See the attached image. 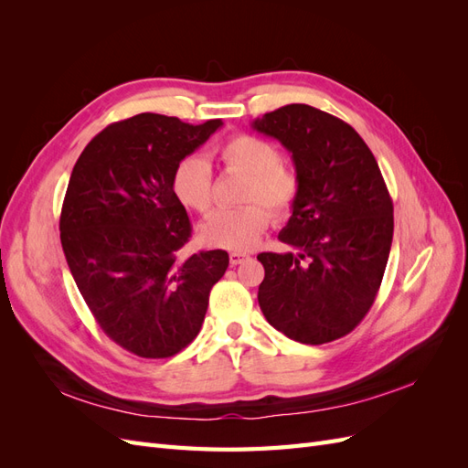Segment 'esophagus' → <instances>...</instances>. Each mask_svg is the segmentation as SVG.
Listing matches in <instances>:
<instances>
[{"instance_id":"1","label":"esophagus","mask_w":468,"mask_h":468,"mask_svg":"<svg viewBox=\"0 0 468 468\" xmlns=\"http://www.w3.org/2000/svg\"><path fill=\"white\" fill-rule=\"evenodd\" d=\"M248 258H250L248 253H242V251H232V253H230V263H232V265H239L242 261H246Z\"/></svg>"}]
</instances>
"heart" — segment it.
Returning a JSON list of instances; mask_svg holds the SVG:
<instances>
[{
	"mask_svg": "<svg viewBox=\"0 0 468 468\" xmlns=\"http://www.w3.org/2000/svg\"><path fill=\"white\" fill-rule=\"evenodd\" d=\"M217 158L229 172L248 176L242 203L234 210H217L199 226L207 246L246 251L260 242L271 224V215L285 217L301 193L299 174L282 164L281 150L265 138L236 134L217 148ZM177 201L197 212H207L215 201V177L210 164L201 155L183 158L172 176Z\"/></svg>",
	"mask_w": 468,
	"mask_h": 468,
	"instance_id": "obj_1",
	"label": "heart"
}]
</instances>
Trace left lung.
<instances>
[{
	"instance_id": "1",
	"label": "left lung",
	"mask_w": 468,
	"mask_h": 468,
	"mask_svg": "<svg viewBox=\"0 0 468 468\" xmlns=\"http://www.w3.org/2000/svg\"><path fill=\"white\" fill-rule=\"evenodd\" d=\"M292 154L301 193L282 244L263 251L261 313L275 330L306 346L347 335L369 313L388 261L392 201L373 152L353 126L292 103L251 122Z\"/></svg>"
}]
</instances>
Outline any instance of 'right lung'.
<instances>
[{
  "instance_id": "right-lung-1",
  "label": "right lung",
  "mask_w": 468,
  "mask_h": 468,
  "mask_svg": "<svg viewBox=\"0 0 468 468\" xmlns=\"http://www.w3.org/2000/svg\"><path fill=\"white\" fill-rule=\"evenodd\" d=\"M220 126L140 112L99 133L69 177L60 215L68 267L99 328L138 357L187 347L229 267L224 250L179 256L191 222L172 189L176 165Z\"/></svg>"
}]
</instances>
